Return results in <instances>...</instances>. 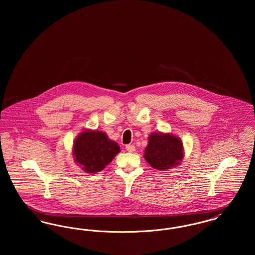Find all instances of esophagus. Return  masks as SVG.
<instances>
[{
    "label": "esophagus",
    "mask_w": 255,
    "mask_h": 255,
    "mask_svg": "<svg viewBox=\"0 0 255 255\" xmlns=\"http://www.w3.org/2000/svg\"><path fill=\"white\" fill-rule=\"evenodd\" d=\"M126 150L130 153H133L135 151V147H134V145H132V144H128V145H126Z\"/></svg>",
    "instance_id": "esophagus-1"
}]
</instances>
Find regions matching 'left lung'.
Masks as SVG:
<instances>
[{"label":"left lung","instance_id":"left-lung-1","mask_svg":"<svg viewBox=\"0 0 255 255\" xmlns=\"http://www.w3.org/2000/svg\"><path fill=\"white\" fill-rule=\"evenodd\" d=\"M184 156L182 140L171 133H152L143 157L154 169L165 171L181 164Z\"/></svg>","mask_w":255,"mask_h":255}]
</instances>
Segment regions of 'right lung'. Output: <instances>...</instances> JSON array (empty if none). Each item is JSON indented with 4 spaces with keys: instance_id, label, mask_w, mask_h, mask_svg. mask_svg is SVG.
<instances>
[{
    "instance_id": "obj_1",
    "label": "right lung",
    "mask_w": 255,
    "mask_h": 255,
    "mask_svg": "<svg viewBox=\"0 0 255 255\" xmlns=\"http://www.w3.org/2000/svg\"><path fill=\"white\" fill-rule=\"evenodd\" d=\"M120 152V145L102 131L85 129L73 141V159L89 174L104 169Z\"/></svg>"
}]
</instances>
